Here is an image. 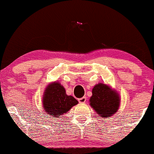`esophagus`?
I'll list each match as a JSON object with an SVG mask.
<instances>
[{"label":"esophagus","mask_w":154,"mask_h":154,"mask_svg":"<svg viewBox=\"0 0 154 154\" xmlns=\"http://www.w3.org/2000/svg\"><path fill=\"white\" fill-rule=\"evenodd\" d=\"M86 99H86L85 96H83V97L79 99L78 101H79V102L81 103V104H83V103H85L86 102Z\"/></svg>","instance_id":"34e87169"}]
</instances>
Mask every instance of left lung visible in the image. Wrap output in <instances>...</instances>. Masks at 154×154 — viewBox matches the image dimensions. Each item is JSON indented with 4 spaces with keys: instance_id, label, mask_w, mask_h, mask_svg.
Listing matches in <instances>:
<instances>
[{
    "instance_id": "1",
    "label": "left lung",
    "mask_w": 154,
    "mask_h": 154,
    "mask_svg": "<svg viewBox=\"0 0 154 154\" xmlns=\"http://www.w3.org/2000/svg\"><path fill=\"white\" fill-rule=\"evenodd\" d=\"M89 102L98 116L107 119L118 112L121 98L116 89L107 84L99 82L93 88Z\"/></svg>"
}]
</instances>
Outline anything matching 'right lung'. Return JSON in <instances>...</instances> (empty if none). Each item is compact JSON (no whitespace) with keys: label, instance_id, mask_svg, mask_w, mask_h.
<instances>
[{"label":"right lung","instance_id":"add662e5","mask_svg":"<svg viewBox=\"0 0 154 154\" xmlns=\"http://www.w3.org/2000/svg\"><path fill=\"white\" fill-rule=\"evenodd\" d=\"M77 104L78 101L67 95L64 87L58 81L49 83L42 97L43 109L49 118H58Z\"/></svg>","mask_w":154,"mask_h":154}]
</instances>
